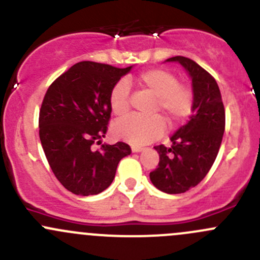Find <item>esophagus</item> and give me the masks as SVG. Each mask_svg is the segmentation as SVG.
Masks as SVG:
<instances>
[{"instance_id":"esophagus-1","label":"esophagus","mask_w":260,"mask_h":260,"mask_svg":"<svg viewBox=\"0 0 260 260\" xmlns=\"http://www.w3.org/2000/svg\"><path fill=\"white\" fill-rule=\"evenodd\" d=\"M143 148L142 147H136V146H132V152H142Z\"/></svg>"}]
</instances>
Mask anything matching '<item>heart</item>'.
I'll return each mask as SVG.
<instances>
[{
	"mask_svg": "<svg viewBox=\"0 0 260 260\" xmlns=\"http://www.w3.org/2000/svg\"><path fill=\"white\" fill-rule=\"evenodd\" d=\"M138 85L151 94L156 103L152 114L161 113L169 127H176L190 117L193 107V94L190 88L181 85L179 78L165 69H151L142 73L137 79ZM112 113L123 117L129 111V84L119 80L109 93ZM165 123L158 115L140 118L129 115L113 124V135L118 140L133 146H143L162 136Z\"/></svg>",
	"mask_w": 260,
	"mask_h": 260,
	"instance_id": "1",
	"label": "heart"
}]
</instances>
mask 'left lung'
I'll use <instances>...</instances> for the list:
<instances>
[{
  "instance_id": "1",
  "label": "left lung",
  "mask_w": 260,
  "mask_h": 260,
  "mask_svg": "<svg viewBox=\"0 0 260 260\" xmlns=\"http://www.w3.org/2000/svg\"><path fill=\"white\" fill-rule=\"evenodd\" d=\"M192 80V115L171 137V147H154L158 167L149 174L152 183L166 193H182L195 187L210 171L225 131V109L216 80L193 60L174 56Z\"/></svg>"
}]
</instances>
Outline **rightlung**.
I'll list each match as a JSON object with an SVG mask.
<instances>
[{
	"label": "right lung",
	"mask_w": 260,
	"mask_h": 260,
	"mask_svg": "<svg viewBox=\"0 0 260 260\" xmlns=\"http://www.w3.org/2000/svg\"><path fill=\"white\" fill-rule=\"evenodd\" d=\"M132 67L80 61L49 86L39 115L41 146L52 172L70 192L101 193L113 182L117 166L131 154L124 142L102 145L111 118L109 93Z\"/></svg>",
	"instance_id": "right-lung-1"
}]
</instances>
